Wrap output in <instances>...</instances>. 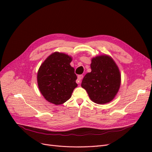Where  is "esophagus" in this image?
I'll use <instances>...</instances> for the list:
<instances>
[{
  "mask_svg": "<svg viewBox=\"0 0 152 152\" xmlns=\"http://www.w3.org/2000/svg\"><path fill=\"white\" fill-rule=\"evenodd\" d=\"M83 75H79V76L77 77V84H80V80L82 79L83 78Z\"/></svg>",
  "mask_w": 152,
  "mask_h": 152,
  "instance_id": "esophagus-1",
  "label": "esophagus"
}]
</instances>
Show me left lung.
<instances>
[{
	"label": "left lung",
	"mask_w": 152,
	"mask_h": 152,
	"mask_svg": "<svg viewBox=\"0 0 152 152\" xmlns=\"http://www.w3.org/2000/svg\"><path fill=\"white\" fill-rule=\"evenodd\" d=\"M91 72L87 73L81 86L96 103L105 104L112 101L119 89L121 74L113 59L108 56L93 58Z\"/></svg>",
	"instance_id": "obj_1"
}]
</instances>
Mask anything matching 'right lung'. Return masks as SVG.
Masks as SVG:
<instances>
[{
    "label": "right lung",
    "instance_id": "1",
    "mask_svg": "<svg viewBox=\"0 0 152 152\" xmlns=\"http://www.w3.org/2000/svg\"><path fill=\"white\" fill-rule=\"evenodd\" d=\"M72 58L54 53L41 65L37 73L39 88L45 99L54 104H61L71 98L77 86V77L70 65Z\"/></svg>",
    "mask_w": 152,
    "mask_h": 152
}]
</instances>
